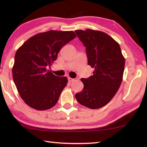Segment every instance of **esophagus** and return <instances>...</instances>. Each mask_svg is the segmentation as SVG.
Here are the masks:
<instances>
[{
	"label": "esophagus",
	"instance_id": "1",
	"mask_svg": "<svg viewBox=\"0 0 147 147\" xmlns=\"http://www.w3.org/2000/svg\"><path fill=\"white\" fill-rule=\"evenodd\" d=\"M74 80V78H70V77H68V81L69 82H73Z\"/></svg>",
	"mask_w": 147,
	"mask_h": 147
}]
</instances>
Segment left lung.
I'll list each match as a JSON object with an SVG mask.
<instances>
[{
  "label": "left lung",
  "instance_id": "1",
  "mask_svg": "<svg viewBox=\"0 0 147 147\" xmlns=\"http://www.w3.org/2000/svg\"><path fill=\"white\" fill-rule=\"evenodd\" d=\"M86 47L88 65L93 75L82 78L83 91L75 94L81 105L98 109L115 96L123 80L125 59L117 42L104 32L87 29L75 30Z\"/></svg>",
  "mask_w": 147,
  "mask_h": 147
}]
</instances>
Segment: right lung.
<instances>
[{
	"instance_id": "add662e5",
	"label": "right lung",
	"mask_w": 147,
	"mask_h": 147,
	"mask_svg": "<svg viewBox=\"0 0 147 147\" xmlns=\"http://www.w3.org/2000/svg\"><path fill=\"white\" fill-rule=\"evenodd\" d=\"M76 37L73 31L50 30L32 36L17 49L13 79L27 105L37 110L55 106L68 81L65 76L54 75L47 67L52 65L62 47Z\"/></svg>"
}]
</instances>
